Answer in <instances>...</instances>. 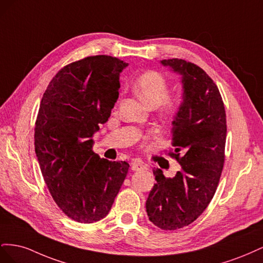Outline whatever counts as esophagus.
I'll list each match as a JSON object with an SVG mask.
<instances>
[{"instance_id":"esophagus-1","label":"esophagus","mask_w":263,"mask_h":263,"mask_svg":"<svg viewBox=\"0 0 263 263\" xmlns=\"http://www.w3.org/2000/svg\"><path fill=\"white\" fill-rule=\"evenodd\" d=\"M147 169V165L142 162L139 161H134L132 162V170L133 171H140V170H144Z\"/></svg>"}]
</instances>
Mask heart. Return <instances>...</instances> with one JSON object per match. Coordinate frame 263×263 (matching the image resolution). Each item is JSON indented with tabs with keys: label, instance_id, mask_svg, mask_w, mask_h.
I'll return each instance as SVG.
<instances>
[{
	"label": "heart",
	"instance_id": "1",
	"mask_svg": "<svg viewBox=\"0 0 263 263\" xmlns=\"http://www.w3.org/2000/svg\"><path fill=\"white\" fill-rule=\"evenodd\" d=\"M134 90L150 106H157L163 115H174L183 105V97L179 93H168L166 78L156 70L140 73L134 82Z\"/></svg>",
	"mask_w": 263,
	"mask_h": 263
}]
</instances>
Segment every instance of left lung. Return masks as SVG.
I'll list each match as a JSON object with an SVG mask.
<instances>
[{"mask_svg":"<svg viewBox=\"0 0 263 263\" xmlns=\"http://www.w3.org/2000/svg\"><path fill=\"white\" fill-rule=\"evenodd\" d=\"M182 76L183 105L172 127L169 156L181 164L174 178L155 169L157 183L146 210L150 221L163 230L192 224L216 192L225 163L226 112L217 85L195 63L172 58L161 61Z\"/></svg>","mask_w":263,"mask_h":263,"instance_id":"left-lung-1","label":"left lung"}]
</instances>
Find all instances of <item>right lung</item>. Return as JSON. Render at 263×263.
Instances as JSON below:
<instances>
[{
    "label": "right lung",
    "instance_id": "add662e5",
    "mask_svg": "<svg viewBox=\"0 0 263 263\" xmlns=\"http://www.w3.org/2000/svg\"><path fill=\"white\" fill-rule=\"evenodd\" d=\"M127 63L90 55L58 71L43 95L35 123V151L53 201L82 224L104 218L129 169L101 159L92 136L118 99L119 73Z\"/></svg>",
    "mask_w": 263,
    "mask_h": 263
}]
</instances>
